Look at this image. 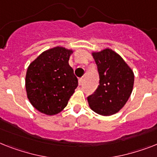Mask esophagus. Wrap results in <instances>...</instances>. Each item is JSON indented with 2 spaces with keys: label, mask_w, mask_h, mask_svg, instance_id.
Instances as JSON below:
<instances>
[{
  "label": "esophagus",
  "mask_w": 157,
  "mask_h": 157,
  "mask_svg": "<svg viewBox=\"0 0 157 157\" xmlns=\"http://www.w3.org/2000/svg\"><path fill=\"white\" fill-rule=\"evenodd\" d=\"M82 82H83V78H78V85H79V86H81L82 84Z\"/></svg>",
  "instance_id": "esophagus-1"
}]
</instances>
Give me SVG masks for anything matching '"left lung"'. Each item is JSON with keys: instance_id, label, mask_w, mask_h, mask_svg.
<instances>
[{"instance_id": "obj_1", "label": "left lung", "mask_w": 157, "mask_h": 157, "mask_svg": "<svg viewBox=\"0 0 157 157\" xmlns=\"http://www.w3.org/2000/svg\"><path fill=\"white\" fill-rule=\"evenodd\" d=\"M98 67L99 85L87 98L90 109L103 116L117 113L130 98L134 73L120 54L110 48L91 53Z\"/></svg>"}]
</instances>
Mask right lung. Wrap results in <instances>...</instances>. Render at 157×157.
<instances>
[{"mask_svg":"<svg viewBox=\"0 0 157 157\" xmlns=\"http://www.w3.org/2000/svg\"><path fill=\"white\" fill-rule=\"evenodd\" d=\"M72 49L55 46L45 50L28 67L25 75L27 98L35 109L47 116L67 107L78 86V78L69 65Z\"/></svg>","mask_w":157,"mask_h":157,"instance_id":"add662e5","label":"right lung"}]
</instances>
